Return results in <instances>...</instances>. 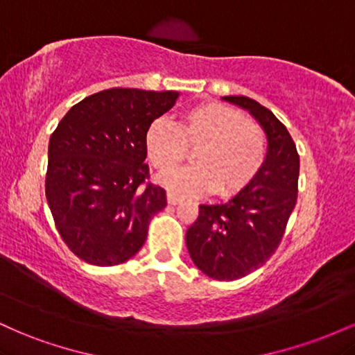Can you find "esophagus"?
I'll return each mask as SVG.
<instances>
[{"label": "esophagus", "mask_w": 355, "mask_h": 355, "mask_svg": "<svg viewBox=\"0 0 355 355\" xmlns=\"http://www.w3.org/2000/svg\"><path fill=\"white\" fill-rule=\"evenodd\" d=\"M166 200H168L170 205H178V203L182 202V197H178V195L175 193H168L166 195Z\"/></svg>", "instance_id": "34e87169"}]
</instances>
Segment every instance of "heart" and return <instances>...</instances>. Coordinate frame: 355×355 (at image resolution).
<instances>
[{
	"label": "heart",
	"mask_w": 355,
	"mask_h": 355,
	"mask_svg": "<svg viewBox=\"0 0 355 355\" xmlns=\"http://www.w3.org/2000/svg\"><path fill=\"white\" fill-rule=\"evenodd\" d=\"M144 146L148 162L162 173L177 170L187 160V150H193V166L160 180L182 195L239 193L255 180L267 157V137L260 125L218 101L187 108L175 126L153 121Z\"/></svg>",
	"instance_id": "b5f03b06"
}]
</instances>
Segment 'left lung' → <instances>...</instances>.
<instances>
[{"label":"left lung","instance_id":"1","mask_svg":"<svg viewBox=\"0 0 355 355\" xmlns=\"http://www.w3.org/2000/svg\"><path fill=\"white\" fill-rule=\"evenodd\" d=\"M247 110L267 135V157L245 190L225 203H203L185 235L189 254L205 275L237 280L270 259L297 202L299 153L291 133L270 110L248 96H223Z\"/></svg>","mask_w":355,"mask_h":355}]
</instances>
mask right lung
Wrapping results in <instances>:
<instances>
[{"instance_id": "obj_1", "label": "right lung", "mask_w": 355, "mask_h": 355, "mask_svg": "<svg viewBox=\"0 0 355 355\" xmlns=\"http://www.w3.org/2000/svg\"><path fill=\"white\" fill-rule=\"evenodd\" d=\"M178 92L112 88L70 108L48 145L44 191L58 234L87 263L110 267L140 250L150 220L166 205L146 182L145 132Z\"/></svg>"}]
</instances>
